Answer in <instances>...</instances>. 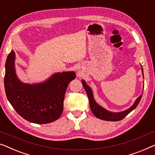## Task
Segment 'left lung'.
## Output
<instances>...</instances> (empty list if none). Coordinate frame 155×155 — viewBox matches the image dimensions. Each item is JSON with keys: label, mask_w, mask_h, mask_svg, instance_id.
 I'll return each instance as SVG.
<instances>
[{"label": "left lung", "mask_w": 155, "mask_h": 155, "mask_svg": "<svg viewBox=\"0 0 155 155\" xmlns=\"http://www.w3.org/2000/svg\"><path fill=\"white\" fill-rule=\"evenodd\" d=\"M142 71H143V68H142ZM82 82L83 87H84L85 91H86V92L87 94V96H88L89 105H90L91 111H92L93 114L96 117L103 120L117 122V121L123 120L125 117H126L127 115H129L132 110H134L137 107V105H138L139 102H140L141 98H142V94H141L137 99H136V102L134 103V104L132 105L129 109L127 110H125L124 112H121V113H110V112L106 110L103 108L102 107H101L100 105H98L97 104H96L95 101L94 99L93 94H92V91H91V89H90V87H89L88 85L85 83L84 80H82Z\"/></svg>", "instance_id": "8db88e82"}]
</instances>
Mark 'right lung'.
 <instances>
[{
	"mask_svg": "<svg viewBox=\"0 0 155 155\" xmlns=\"http://www.w3.org/2000/svg\"><path fill=\"white\" fill-rule=\"evenodd\" d=\"M15 59L12 50L7 58L4 78L7 98L13 108L26 120L35 124L57 120L63 113L65 93L75 78V73H56L42 84H24L15 74Z\"/></svg>",
	"mask_w": 155,
	"mask_h": 155,
	"instance_id": "1",
	"label": "right lung"
}]
</instances>
